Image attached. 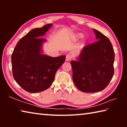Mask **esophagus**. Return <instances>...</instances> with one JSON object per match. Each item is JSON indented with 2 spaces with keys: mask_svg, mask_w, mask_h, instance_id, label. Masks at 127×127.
<instances>
[{
  "mask_svg": "<svg viewBox=\"0 0 127 127\" xmlns=\"http://www.w3.org/2000/svg\"><path fill=\"white\" fill-rule=\"evenodd\" d=\"M72 57H73V55L72 54H70V53L68 54H66V55L65 61L66 62L69 61L72 58Z\"/></svg>",
  "mask_w": 127,
  "mask_h": 127,
  "instance_id": "obj_1",
  "label": "esophagus"
}]
</instances>
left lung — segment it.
Wrapping results in <instances>:
<instances>
[{
    "mask_svg": "<svg viewBox=\"0 0 127 127\" xmlns=\"http://www.w3.org/2000/svg\"><path fill=\"white\" fill-rule=\"evenodd\" d=\"M97 41L83 47L80 54L72 61V78L77 89L83 92L104 90L114 75L115 54L107 37L93 29Z\"/></svg>",
    "mask_w": 127,
    "mask_h": 127,
    "instance_id": "obj_1",
    "label": "left lung"
}]
</instances>
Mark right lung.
<instances>
[{
	"mask_svg": "<svg viewBox=\"0 0 127 127\" xmlns=\"http://www.w3.org/2000/svg\"><path fill=\"white\" fill-rule=\"evenodd\" d=\"M52 26L48 24L31 30L21 38L12 53L14 80L30 93L48 89L54 80L56 72L65 61V55L51 57L42 54V46L47 40L41 37Z\"/></svg>",
	"mask_w": 127,
	"mask_h": 127,
	"instance_id": "obj_1",
	"label": "right lung"
}]
</instances>
